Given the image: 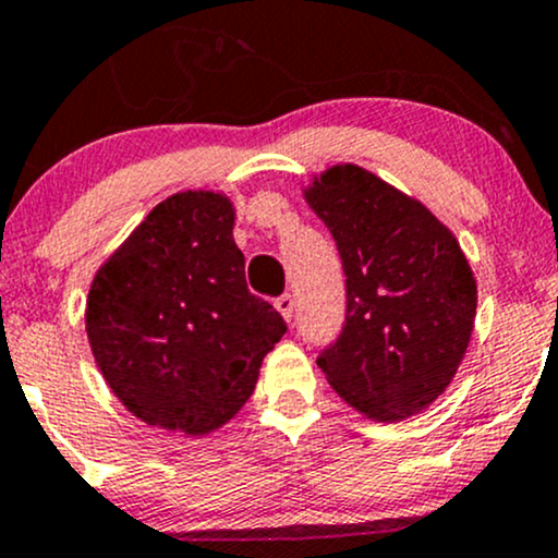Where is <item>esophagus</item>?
Returning a JSON list of instances; mask_svg holds the SVG:
<instances>
[{
	"instance_id": "obj_1",
	"label": "esophagus",
	"mask_w": 558,
	"mask_h": 558,
	"mask_svg": "<svg viewBox=\"0 0 558 558\" xmlns=\"http://www.w3.org/2000/svg\"><path fill=\"white\" fill-rule=\"evenodd\" d=\"M275 310H278L286 319H291L293 317V296H291V293H283V296L275 299Z\"/></svg>"
}]
</instances>
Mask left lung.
Wrapping results in <instances>:
<instances>
[{"label":"left lung","mask_w":558,"mask_h":558,"mask_svg":"<svg viewBox=\"0 0 558 558\" xmlns=\"http://www.w3.org/2000/svg\"><path fill=\"white\" fill-rule=\"evenodd\" d=\"M345 275V323L317 364L341 399L396 422L444 393L464 360L477 286L462 248L417 198L336 165L304 191Z\"/></svg>","instance_id":"8db88e82"}]
</instances>
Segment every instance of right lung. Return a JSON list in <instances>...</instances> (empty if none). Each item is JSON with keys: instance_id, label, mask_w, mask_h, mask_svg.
<instances>
[{"instance_id": "right-lung-1", "label": "right lung", "mask_w": 558, "mask_h": 558, "mask_svg": "<svg viewBox=\"0 0 558 558\" xmlns=\"http://www.w3.org/2000/svg\"><path fill=\"white\" fill-rule=\"evenodd\" d=\"M286 323L246 288L233 204L181 191L96 272L86 332L107 386L141 422L207 435L257 386Z\"/></svg>"}]
</instances>
